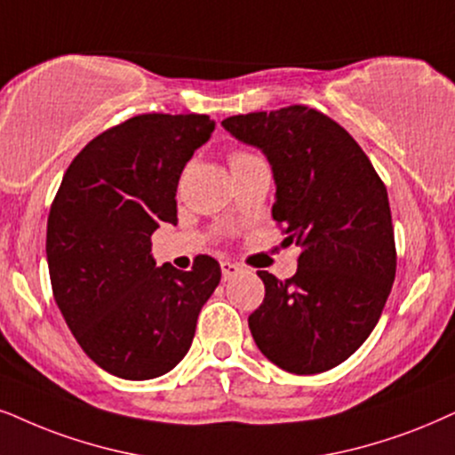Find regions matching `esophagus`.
<instances>
[{
  "instance_id": "34e87169",
  "label": "esophagus",
  "mask_w": 455,
  "mask_h": 455,
  "mask_svg": "<svg viewBox=\"0 0 455 455\" xmlns=\"http://www.w3.org/2000/svg\"><path fill=\"white\" fill-rule=\"evenodd\" d=\"M220 268H222V279H224V281H228V279L237 277L239 270H241L239 264L228 262V260H222V262H220Z\"/></svg>"
}]
</instances>
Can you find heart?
Listing matches in <instances>:
<instances>
[{
  "label": "heart",
  "mask_w": 455,
  "mask_h": 455,
  "mask_svg": "<svg viewBox=\"0 0 455 455\" xmlns=\"http://www.w3.org/2000/svg\"><path fill=\"white\" fill-rule=\"evenodd\" d=\"M245 157H250V153H245V151H233L231 155H228V164L235 165V164H237V161L245 159Z\"/></svg>",
  "instance_id": "heart-1"
}]
</instances>
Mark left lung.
<instances>
[{"mask_svg":"<svg viewBox=\"0 0 455 455\" xmlns=\"http://www.w3.org/2000/svg\"><path fill=\"white\" fill-rule=\"evenodd\" d=\"M273 168V218L300 247L281 281L258 270L264 300L247 323L281 370L308 376L347 361L367 340L390 294L396 250L388 193L355 138L317 108L233 115L222 122Z\"/></svg>","mask_w":455,"mask_h":455,"instance_id":"left-lung-1","label":"left lung"}]
</instances>
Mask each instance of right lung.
Here are the masks:
<instances>
[{
	"label": "right lung",
	"instance_id": "1",
	"mask_svg": "<svg viewBox=\"0 0 455 455\" xmlns=\"http://www.w3.org/2000/svg\"><path fill=\"white\" fill-rule=\"evenodd\" d=\"M208 115H136L90 140L52 201L45 254L54 300L84 353L124 380H151L191 348L220 264L157 267L151 235L178 222L176 188L214 132Z\"/></svg>",
	"mask_w": 455,
	"mask_h": 455
}]
</instances>
